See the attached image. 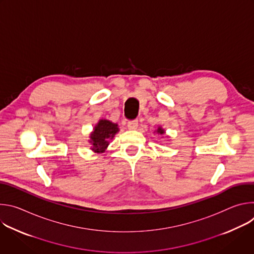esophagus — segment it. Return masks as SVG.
<instances>
[{
  "label": "esophagus",
  "mask_w": 254,
  "mask_h": 254,
  "mask_svg": "<svg viewBox=\"0 0 254 254\" xmlns=\"http://www.w3.org/2000/svg\"><path fill=\"white\" fill-rule=\"evenodd\" d=\"M138 127V123L137 121H131L127 124V128L130 129V130H133V129H136Z\"/></svg>",
  "instance_id": "esophagus-1"
}]
</instances>
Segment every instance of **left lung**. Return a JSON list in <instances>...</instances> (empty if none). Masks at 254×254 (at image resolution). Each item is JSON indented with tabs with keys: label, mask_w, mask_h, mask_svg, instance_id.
Masks as SVG:
<instances>
[{
	"label": "left lung",
	"mask_w": 254,
	"mask_h": 254,
	"mask_svg": "<svg viewBox=\"0 0 254 254\" xmlns=\"http://www.w3.org/2000/svg\"><path fill=\"white\" fill-rule=\"evenodd\" d=\"M154 132H156V133H158V134H160V135L164 136V134L166 133V130H165L161 126H159V127H158V128H157Z\"/></svg>",
	"instance_id": "8db88e82"
}]
</instances>
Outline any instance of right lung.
I'll return each mask as SVG.
<instances>
[{
	"mask_svg": "<svg viewBox=\"0 0 254 254\" xmlns=\"http://www.w3.org/2000/svg\"><path fill=\"white\" fill-rule=\"evenodd\" d=\"M119 131L120 128L117 123L100 119L89 134L88 141L91 144V151L96 154L105 152L110 144V139H113Z\"/></svg>",
	"mask_w": 254,
	"mask_h": 254,
	"instance_id": "1",
	"label": "right lung"
}]
</instances>
